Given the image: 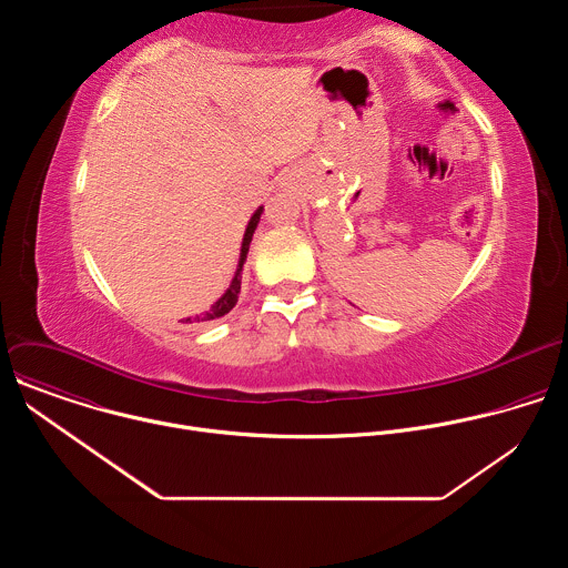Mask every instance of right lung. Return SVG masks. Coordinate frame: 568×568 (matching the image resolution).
Masks as SVG:
<instances>
[{
    "instance_id": "1",
    "label": "right lung",
    "mask_w": 568,
    "mask_h": 568,
    "mask_svg": "<svg viewBox=\"0 0 568 568\" xmlns=\"http://www.w3.org/2000/svg\"><path fill=\"white\" fill-rule=\"evenodd\" d=\"M261 213H263V206L252 215V220H250V224H247V231H245V237H242V250H240V263H237V270H235V276H233V281H231V285H229V290L215 301V305H211V310L209 312H204L202 316H195V318H186V323H193V321H213V318H220V316H224L226 312H231L233 310V305L237 303V294H240V283H242V265H245V261H247V252H250V242H252V237H254V231H256V226H258V222H261Z\"/></svg>"
}]
</instances>
